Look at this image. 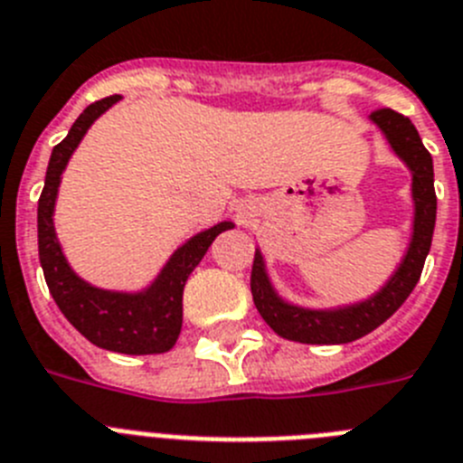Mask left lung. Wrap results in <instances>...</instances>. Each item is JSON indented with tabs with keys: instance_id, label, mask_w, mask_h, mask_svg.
<instances>
[{
	"instance_id": "8db88e82",
	"label": "left lung",
	"mask_w": 463,
	"mask_h": 463,
	"mask_svg": "<svg viewBox=\"0 0 463 463\" xmlns=\"http://www.w3.org/2000/svg\"><path fill=\"white\" fill-rule=\"evenodd\" d=\"M371 120L380 128L392 151L405 163L412 175V235L401 259L399 268L393 270L380 291L365 300L340 307L312 309L300 307L284 300L272 287L265 259L260 249H256L254 268H251V296L254 305L265 319V324L277 335L305 345H345L368 335L380 324L405 303L412 288L420 281L421 268L431 249L433 226H436V191H433V160L420 139V132L410 123V118L392 109H380L371 114Z\"/></svg>"
}]
</instances>
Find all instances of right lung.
<instances>
[{"label": "right lung", "mask_w": 463, "mask_h": 463, "mask_svg": "<svg viewBox=\"0 0 463 463\" xmlns=\"http://www.w3.org/2000/svg\"><path fill=\"white\" fill-rule=\"evenodd\" d=\"M118 99L120 95H111L86 107L83 114L74 120L67 137L51 154L37 209L39 260H42L48 291L58 303L60 312L92 345L109 349V352L135 354V356L137 354H163L175 347L176 337L182 333V298L188 275L207 254L216 235L235 223L221 221L216 226L186 240L163 265L158 277L142 291H109V288L92 287L71 270L53 226L58 188L64 167L70 163L76 146L81 144L88 128Z\"/></svg>", "instance_id": "obj_1"}]
</instances>
